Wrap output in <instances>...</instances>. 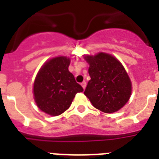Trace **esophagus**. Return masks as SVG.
I'll return each instance as SVG.
<instances>
[{
  "instance_id": "34e87169",
  "label": "esophagus",
  "mask_w": 159,
  "mask_h": 159,
  "mask_svg": "<svg viewBox=\"0 0 159 159\" xmlns=\"http://www.w3.org/2000/svg\"><path fill=\"white\" fill-rule=\"evenodd\" d=\"M82 87H83V89H85V88H86V87H87V82H82Z\"/></svg>"
}]
</instances>
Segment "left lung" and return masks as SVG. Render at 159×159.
Here are the masks:
<instances>
[{"label":"left lung","mask_w":159,"mask_h":159,"mask_svg":"<svg viewBox=\"0 0 159 159\" xmlns=\"http://www.w3.org/2000/svg\"><path fill=\"white\" fill-rule=\"evenodd\" d=\"M88 62L90 80L85 96L95 108L105 113H114L128 102L132 84L128 73L116 57L106 53L85 55Z\"/></svg>","instance_id":"1"}]
</instances>
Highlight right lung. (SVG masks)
<instances>
[{"label": "right lung", "instance_id": "add662e5", "mask_svg": "<svg viewBox=\"0 0 159 159\" xmlns=\"http://www.w3.org/2000/svg\"><path fill=\"white\" fill-rule=\"evenodd\" d=\"M69 57H53L44 63L34 82V98L44 113L57 116L69 108L77 92L83 88L68 71Z\"/></svg>", "mask_w": 159, "mask_h": 159}]
</instances>
